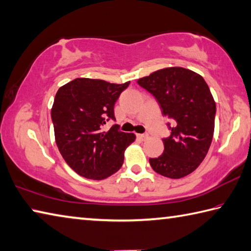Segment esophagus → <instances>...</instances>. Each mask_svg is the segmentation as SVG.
I'll return each instance as SVG.
<instances>
[{
  "label": "esophagus",
  "instance_id": "1",
  "mask_svg": "<svg viewBox=\"0 0 251 251\" xmlns=\"http://www.w3.org/2000/svg\"><path fill=\"white\" fill-rule=\"evenodd\" d=\"M137 137L141 140H145V139L148 138V135L147 134H137Z\"/></svg>",
  "mask_w": 251,
  "mask_h": 251
}]
</instances>
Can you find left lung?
I'll return each instance as SVG.
<instances>
[{"mask_svg": "<svg viewBox=\"0 0 251 251\" xmlns=\"http://www.w3.org/2000/svg\"><path fill=\"white\" fill-rule=\"evenodd\" d=\"M137 83L172 120V126L168 124L171 135L162 139L163 153L150 158V166L171 179L190 175L204 160L213 139L216 104L207 83L197 72L181 67L157 70Z\"/></svg>", "mask_w": 251, "mask_h": 251, "instance_id": "obj_1", "label": "left lung"}]
</instances>
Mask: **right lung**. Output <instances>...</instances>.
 Returning a JSON list of instances; mask_svg holds the SVG:
<instances>
[{"instance_id":"right-lung-1","label":"right lung","mask_w":251,"mask_h":251,"mask_svg":"<svg viewBox=\"0 0 251 251\" xmlns=\"http://www.w3.org/2000/svg\"><path fill=\"white\" fill-rule=\"evenodd\" d=\"M128 85L129 81L76 78L58 90L51 108L54 138L68 166L81 176L103 180L121 169L125 149L136 136L118 125L107 131L103 126L115 120L114 105Z\"/></svg>"}]
</instances>
